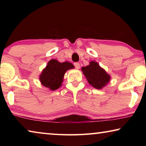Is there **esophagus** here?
Wrapping results in <instances>:
<instances>
[{
  "label": "esophagus",
  "mask_w": 146,
  "mask_h": 146,
  "mask_svg": "<svg viewBox=\"0 0 146 146\" xmlns=\"http://www.w3.org/2000/svg\"><path fill=\"white\" fill-rule=\"evenodd\" d=\"M74 66H75V67L76 70H79V69H80V64H79L78 62L74 63Z\"/></svg>",
  "instance_id": "esophagus-1"
}]
</instances>
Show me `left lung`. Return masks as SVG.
I'll use <instances>...</instances> for the list:
<instances>
[{
  "label": "left lung",
  "instance_id": "obj_1",
  "mask_svg": "<svg viewBox=\"0 0 146 146\" xmlns=\"http://www.w3.org/2000/svg\"><path fill=\"white\" fill-rule=\"evenodd\" d=\"M81 70L88 83L97 90H102L110 82L111 76L95 60L90 62V64L84 66Z\"/></svg>",
  "mask_w": 146,
  "mask_h": 146
}]
</instances>
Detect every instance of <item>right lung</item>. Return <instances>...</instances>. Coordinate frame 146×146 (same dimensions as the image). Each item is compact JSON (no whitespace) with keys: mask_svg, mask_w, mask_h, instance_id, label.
I'll return each instance as SVG.
<instances>
[{"mask_svg":"<svg viewBox=\"0 0 146 146\" xmlns=\"http://www.w3.org/2000/svg\"><path fill=\"white\" fill-rule=\"evenodd\" d=\"M74 68L73 64L68 61L60 62L56 59H51L39 76L40 82L51 91L56 90L62 86L64 74Z\"/></svg>","mask_w":146,"mask_h":146,"instance_id":"right-lung-1","label":"right lung"}]
</instances>
